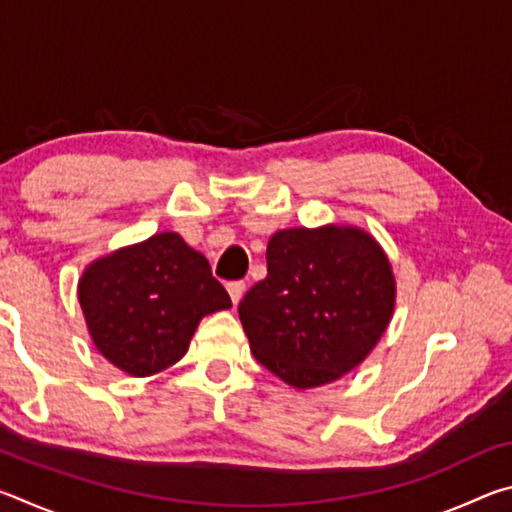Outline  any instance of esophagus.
Returning a JSON list of instances; mask_svg holds the SVG:
<instances>
[{"instance_id": "1", "label": "esophagus", "mask_w": 512, "mask_h": 512, "mask_svg": "<svg viewBox=\"0 0 512 512\" xmlns=\"http://www.w3.org/2000/svg\"><path fill=\"white\" fill-rule=\"evenodd\" d=\"M244 291H246V282L237 280V282L228 284V293H230V298H232V302H235V305L241 298H244Z\"/></svg>"}]
</instances>
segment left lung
<instances>
[{"mask_svg": "<svg viewBox=\"0 0 512 512\" xmlns=\"http://www.w3.org/2000/svg\"><path fill=\"white\" fill-rule=\"evenodd\" d=\"M268 275L239 302L255 359L293 388L341 379L368 357L395 309L384 250L352 225L289 228L266 248Z\"/></svg>", "mask_w": 512, "mask_h": 512, "instance_id": "obj_1", "label": "left lung"}]
</instances>
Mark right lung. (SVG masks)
<instances>
[{
    "label": "right lung",
    "instance_id": "obj_1",
    "mask_svg": "<svg viewBox=\"0 0 512 512\" xmlns=\"http://www.w3.org/2000/svg\"><path fill=\"white\" fill-rule=\"evenodd\" d=\"M79 302L97 350L133 377L183 359L203 316L232 307L210 262L176 232L92 262L79 280Z\"/></svg>",
    "mask_w": 512,
    "mask_h": 512
}]
</instances>
